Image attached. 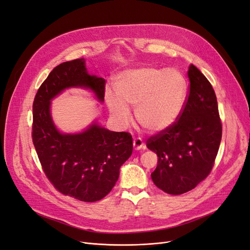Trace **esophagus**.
Wrapping results in <instances>:
<instances>
[{
	"label": "esophagus",
	"instance_id": "esophagus-1",
	"mask_svg": "<svg viewBox=\"0 0 250 250\" xmlns=\"http://www.w3.org/2000/svg\"><path fill=\"white\" fill-rule=\"evenodd\" d=\"M144 146H145V144H144L141 138H137L133 140V148L135 150H141L142 148H144Z\"/></svg>",
	"mask_w": 250,
	"mask_h": 250
}]
</instances>
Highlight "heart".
I'll list each match as a JSON object with an SVG mask.
<instances>
[{"instance_id": "1", "label": "heart", "mask_w": 250, "mask_h": 250, "mask_svg": "<svg viewBox=\"0 0 250 250\" xmlns=\"http://www.w3.org/2000/svg\"><path fill=\"white\" fill-rule=\"evenodd\" d=\"M116 95L107 92L110 112L121 122L129 121V108H134L138 124L149 132L167 130L184 110L188 82L175 69L143 66L118 75Z\"/></svg>"}]
</instances>
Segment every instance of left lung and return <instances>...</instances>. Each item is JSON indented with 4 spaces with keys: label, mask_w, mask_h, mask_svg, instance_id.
Here are the masks:
<instances>
[{
    "label": "left lung",
    "mask_w": 250,
    "mask_h": 250,
    "mask_svg": "<svg viewBox=\"0 0 250 250\" xmlns=\"http://www.w3.org/2000/svg\"><path fill=\"white\" fill-rule=\"evenodd\" d=\"M190 88L183 112L167 130L147 140V148L157 154L151 173L154 185L165 193H187L206 179L214 167L222 138V124L214 88L191 64Z\"/></svg>",
    "instance_id": "left-lung-1"
}]
</instances>
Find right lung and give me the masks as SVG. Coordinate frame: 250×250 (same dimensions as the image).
Instances as JSON below:
<instances>
[{"label": "right lung", "mask_w": 250, "mask_h": 250, "mask_svg": "<svg viewBox=\"0 0 250 250\" xmlns=\"http://www.w3.org/2000/svg\"><path fill=\"white\" fill-rule=\"evenodd\" d=\"M84 59L60 63L49 74L33 102L32 141L42 168L58 192L80 201L104 198L115 187L120 168L132 153V137L94 123L76 134L57 130L50 112L51 100L69 87L92 89L104 100L105 80L86 71Z\"/></svg>", "instance_id": "add662e5"}]
</instances>
